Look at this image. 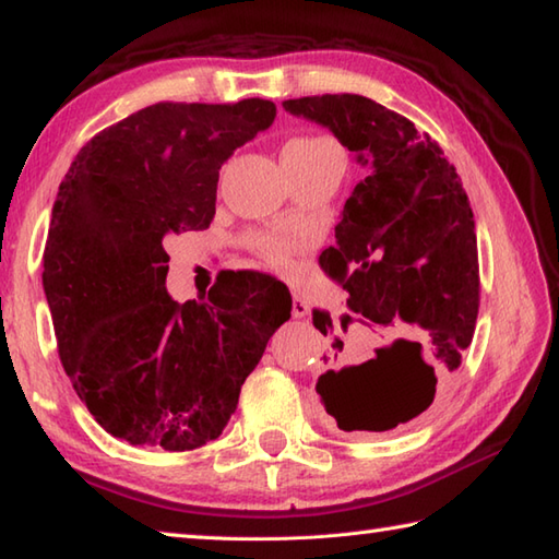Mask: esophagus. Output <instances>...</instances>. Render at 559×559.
Returning <instances> with one entry per match:
<instances>
[{"mask_svg": "<svg viewBox=\"0 0 559 559\" xmlns=\"http://www.w3.org/2000/svg\"><path fill=\"white\" fill-rule=\"evenodd\" d=\"M307 314H310V305H307L302 298H298V295H295V298H293V317L295 319H302Z\"/></svg>", "mask_w": 559, "mask_h": 559, "instance_id": "esophagus-1", "label": "esophagus"}]
</instances>
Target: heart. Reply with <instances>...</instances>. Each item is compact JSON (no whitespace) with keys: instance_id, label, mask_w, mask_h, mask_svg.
<instances>
[{"instance_id":"obj_1","label":"heart","mask_w":559,"mask_h":559,"mask_svg":"<svg viewBox=\"0 0 559 559\" xmlns=\"http://www.w3.org/2000/svg\"><path fill=\"white\" fill-rule=\"evenodd\" d=\"M334 146L329 139L322 136H302V139H293L290 144H286L283 153H314V151H322ZM305 247V240L298 235H286V233H266V235H259L257 237V249L261 254H264L266 261H271L273 266H281L286 269L290 266L293 257L300 252Z\"/></svg>"}]
</instances>
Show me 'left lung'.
<instances>
[{
	"label": "left lung",
	"instance_id": "8db88e82",
	"mask_svg": "<svg viewBox=\"0 0 559 559\" xmlns=\"http://www.w3.org/2000/svg\"><path fill=\"white\" fill-rule=\"evenodd\" d=\"M283 108L326 127L367 170L319 264L384 343L348 348L336 334L317 394L338 430L389 432L430 408L471 346L480 278L468 197L437 141L384 105L341 93ZM312 319L324 336L334 331L329 312L314 310ZM350 322L341 317V329Z\"/></svg>",
	"mask_w": 559,
	"mask_h": 559
}]
</instances>
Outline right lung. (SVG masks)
<instances>
[{
	"label": "right lung",
	"instance_id": "add662e5",
	"mask_svg": "<svg viewBox=\"0 0 559 559\" xmlns=\"http://www.w3.org/2000/svg\"><path fill=\"white\" fill-rule=\"evenodd\" d=\"M276 105L156 103L93 136L59 185L43 288L79 399L117 439L189 451L216 439L247 374L290 319L283 283L225 271L209 295L165 288L170 235L204 230L218 170Z\"/></svg>",
	"mask_w": 559,
	"mask_h": 559
}]
</instances>
